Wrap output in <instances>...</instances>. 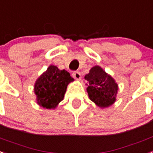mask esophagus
<instances>
[{"instance_id": "esophagus-1", "label": "esophagus", "mask_w": 153, "mask_h": 153, "mask_svg": "<svg viewBox=\"0 0 153 153\" xmlns=\"http://www.w3.org/2000/svg\"><path fill=\"white\" fill-rule=\"evenodd\" d=\"M72 76L77 80H81V79H82V75H81V73L79 71H74L72 73Z\"/></svg>"}]
</instances>
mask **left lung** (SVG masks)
<instances>
[{"label": "left lung", "mask_w": 153, "mask_h": 153, "mask_svg": "<svg viewBox=\"0 0 153 153\" xmlns=\"http://www.w3.org/2000/svg\"><path fill=\"white\" fill-rule=\"evenodd\" d=\"M88 82L86 90L89 100L100 108H106L116 101L118 85L111 75L101 67H92L89 72L85 75Z\"/></svg>", "instance_id": "obj_1"}]
</instances>
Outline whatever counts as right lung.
<instances>
[{
    "label": "right lung",
    "instance_id": "add662e5",
    "mask_svg": "<svg viewBox=\"0 0 153 153\" xmlns=\"http://www.w3.org/2000/svg\"><path fill=\"white\" fill-rule=\"evenodd\" d=\"M73 81L74 79L67 71L60 70L57 66L50 65L34 85L37 104L49 110L55 109L63 100L67 87Z\"/></svg>",
    "mask_w": 153,
    "mask_h": 153
}]
</instances>
